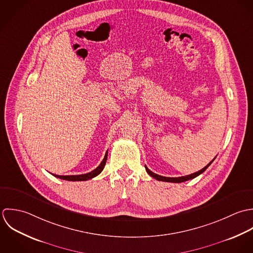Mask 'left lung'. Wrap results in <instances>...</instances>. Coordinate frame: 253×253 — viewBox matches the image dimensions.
<instances>
[{
	"label": "left lung",
	"mask_w": 253,
	"mask_h": 253,
	"mask_svg": "<svg viewBox=\"0 0 253 253\" xmlns=\"http://www.w3.org/2000/svg\"><path fill=\"white\" fill-rule=\"evenodd\" d=\"M216 158V157H215ZM214 158V159H215ZM213 159V160H214ZM213 160L211 161V162H209L204 168H202V170H200V171H198V172H196V173H193V174H191V175H187V176H183V177H178V178H171V177H163V176H160V175H158V174H155V173H153L152 172L147 166H146V170H147V172L152 176V178H154V179H156V180H158V181H163V182H171V183H182V182H186V181H188V180H191V179H194V178H196V177H198L199 175H201L202 173H203L206 169H207V167L213 162Z\"/></svg>",
	"instance_id": "8db88e82"
}]
</instances>
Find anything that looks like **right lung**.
Masks as SVG:
<instances>
[{"label": "right lung", "instance_id": "obj_1", "mask_svg": "<svg viewBox=\"0 0 253 253\" xmlns=\"http://www.w3.org/2000/svg\"><path fill=\"white\" fill-rule=\"evenodd\" d=\"M106 159H107V152H105V155H104L101 164L95 170L91 171L90 173H86V174H82V175H68V176H59V175H54V174H52V175L56 178L66 180V181H87V180H90V179L98 176L101 173L105 165Z\"/></svg>", "mask_w": 253, "mask_h": 253}]
</instances>
